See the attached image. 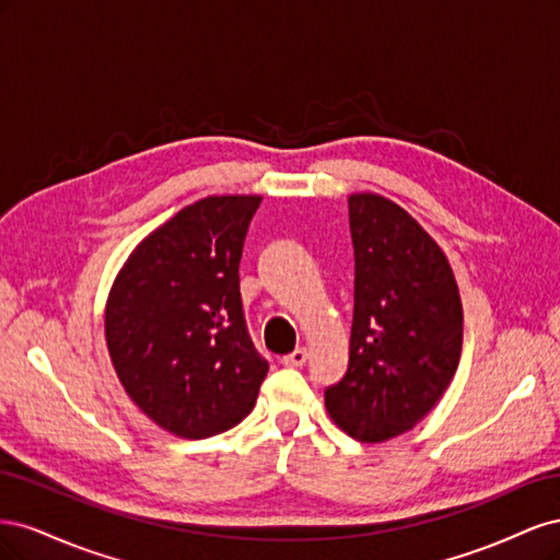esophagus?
Returning a JSON list of instances; mask_svg holds the SVG:
<instances>
[{"instance_id":"obj_1","label":"esophagus","mask_w":560,"mask_h":560,"mask_svg":"<svg viewBox=\"0 0 560 560\" xmlns=\"http://www.w3.org/2000/svg\"><path fill=\"white\" fill-rule=\"evenodd\" d=\"M306 360H308V350H306V348H296L294 352L284 354V358H282L280 362H282L284 366H290V369H299V366L306 364Z\"/></svg>"}]
</instances>
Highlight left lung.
Masks as SVG:
<instances>
[{"label":"left lung","mask_w":560,"mask_h":560,"mask_svg":"<svg viewBox=\"0 0 560 560\" xmlns=\"http://www.w3.org/2000/svg\"><path fill=\"white\" fill-rule=\"evenodd\" d=\"M354 311L346 376L325 389L358 442L409 432L442 399L463 350V303L446 254L397 202L348 198Z\"/></svg>","instance_id":"8db88e82"}]
</instances>
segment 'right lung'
<instances>
[{
    "instance_id": "obj_1",
    "label": "right lung",
    "mask_w": 560,
    "mask_h": 560,
    "mask_svg": "<svg viewBox=\"0 0 560 560\" xmlns=\"http://www.w3.org/2000/svg\"><path fill=\"white\" fill-rule=\"evenodd\" d=\"M261 196H210L135 247L107 299L116 376L142 413L184 439L226 432L254 409L268 362L241 299V257Z\"/></svg>"
}]
</instances>
